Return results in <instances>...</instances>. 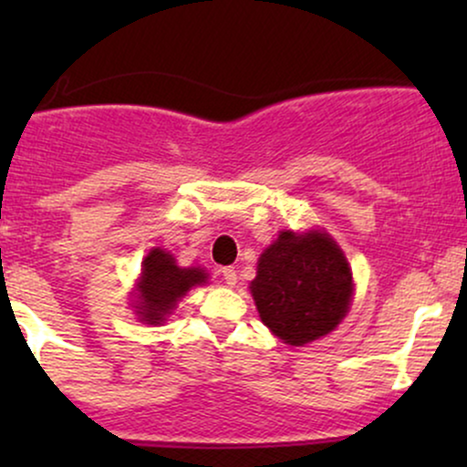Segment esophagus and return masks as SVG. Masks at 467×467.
Returning a JSON list of instances; mask_svg holds the SVG:
<instances>
[{
	"mask_svg": "<svg viewBox=\"0 0 467 467\" xmlns=\"http://www.w3.org/2000/svg\"><path fill=\"white\" fill-rule=\"evenodd\" d=\"M222 276H223V283H226V285H230V287L237 283V270H234V267H223Z\"/></svg>",
	"mask_w": 467,
	"mask_h": 467,
	"instance_id": "esophagus-1",
	"label": "esophagus"
}]
</instances>
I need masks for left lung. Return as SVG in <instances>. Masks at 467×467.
Segmentation results:
<instances>
[{
  "mask_svg": "<svg viewBox=\"0 0 467 467\" xmlns=\"http://www.w3.org/2000/svg\"><path fill=\"white\" fill-rule=\"evenodd\" d=\"M250 292L267 329L303 347L340 325L349 312L353 276L347 256L323 230H283L259 256Z\"/></svg>",
  "mask_w": 467,
  "mask_h": 467,
  "instance_id": "left-lung-1",
  "label": "left lung"
}]
</instances>
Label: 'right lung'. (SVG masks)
Listing matches in <instances>:
<instances>
[{
    "label": "right lung",
    "instance_id": "right-lung-1",
    "mask_svg": "<svg viewBox=\"0 0 467 467\" xmlns=\"http://www.w3.org/2000/svg\"><path fill=\"white\" fill-rule=\"evenodd\" d=\"M206 281V270L180 267L171 252L153 248L144 256L140 278H138V316L147 325L164 323L166 316L173 312L180 298H184L191 287L203 285Z\"/></svg>",
    "mask_w": 467,
    "mask_h": 467
}]
</instances>
